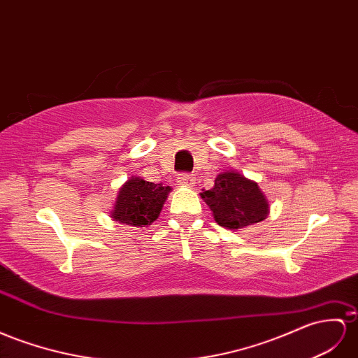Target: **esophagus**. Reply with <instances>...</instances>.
<instances>
[{"mask_svg":"<svg viewBox=\"0 0 358 358\" xmlns=\"http://www.w3.org/2000/svg\"><path fill=\"white\" fill-rule=\"evenodd\" d=\"M177 181L180 182L181 186H186V187H194V186H195V177H194V173H187V172L178 173Z\"/></svg>","mask_w":358,"mask_h":358,"instance_id":"esophagus-1","label":"esophagus"}]
</instances>
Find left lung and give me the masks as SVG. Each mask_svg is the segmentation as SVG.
Returning a JSON list of instances; mask_svg holds the SVG:
<instances>
[{"mask_svg":"<svg viewBox=\"0 0 358 358\" xmlns=\"http://www.w3.org/2000/svg\"><path fill=\"white\" fill-rule=\"evenodd\" d=\"M212 208L215 221L230 230H239L263 221L269 204L257 182L246 180L237 172L219 173L215 186L201 194Z\"/></svg>","mask_w":358,"mask_h":358,"instance_id":"obj_1","label":"left lung"}]
</instances>
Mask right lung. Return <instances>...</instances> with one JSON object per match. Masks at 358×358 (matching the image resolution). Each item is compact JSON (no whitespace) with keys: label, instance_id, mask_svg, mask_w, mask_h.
Instances as JSON below:
<instances>
[{"label":"right lung","instance_id":"add662e5","mask_svg":"<svg viewBox=\"0 0 358 358\" xmlns=\"http://www.w3.org/2000/svg\"><path fill=\"white\" fill-rule=\"evenodd\" d=\"M169 192V186L155 185L139 177L130 178L119 190L112 217L133 227L151 225L159 217Z\"/></svg>","mask_w":358,"mask_h":358}]
</instances>
